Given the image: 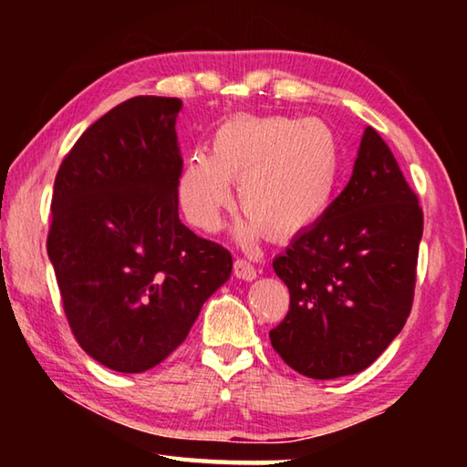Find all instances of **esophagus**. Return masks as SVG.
<instances>
[{
  "instance_id": "34e87169",
  "label": "esophagus",
  "mask_w": 467,
  "mask_h": 467,
  "mask_svg": "<svg viewBox=\"0 0 467 467\" xmlns=\"http://www.w3.org/2000/svg\"><path fill=\"white\" fill-rule=\"evenodd\" d=\"M233 270H234V275H236V278H239V280L251 282V280L257 278L255 265H253L251 262H247V259H236L234 265H233Z\"/></svg>"
}]
</instances>
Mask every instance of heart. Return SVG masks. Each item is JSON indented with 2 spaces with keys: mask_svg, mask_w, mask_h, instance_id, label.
Masks as SVG:
<instances>
[{
  "mask_svg": "<svg viewBox=\"0 0 467 467\" xmlns=\"http://www.w3.org/2000/svg\"><path fill=\"white\" fill-rule=\"evenodd\" d=\"M342 144L329 123L290 115H239L212 138V154L195 150L179 177V203L189 223L214 233L239 183L249 218L241 236L259 231L288 239L317 223L342 177Z\"/></svg>",
  "mask_w": 467,
  "mask_h": 467,
  "instance_id": "1",
  "label": "heart"
}]
</instances>
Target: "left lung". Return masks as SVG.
Here are the masks:
<instances>
[{
  "mask_svg": "<svg viewBox=\"0 0 467 467\" xmlns=\"http://www.w3.org/2000/svg\"><path fill=\"white\" fill-rule=\"evenodd\" d=\"M420 239L418 197L367 128L344 192L274 259L290 292L286 317L270 331L274 350L311 379L373 365L412 309Z\"/></svg>",
  "mask_w": 467,
  "mask_h": 467,
  "instance_id": "left-lung-1",
  "label": "left lung"
}]
</instances>
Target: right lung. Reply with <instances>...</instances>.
<instances>
[{
    "mask_svg": "<svg viewBox=\"0 0 467 467\" xmlns=\"http://www.w3.org/2000/svg\"><path fill=\"white\" fill-rule=\"evenodd\" d=\"M183 102L136 97L86 130L53 185L47 253L78 344L144 373L183 344L233 257L179 220Z\"/></svg>",
    "mask_w": 467,
    "mask_h": 467,
    "instance_id": "add662e5",
    "label": "right lung"
}]
</instances>
